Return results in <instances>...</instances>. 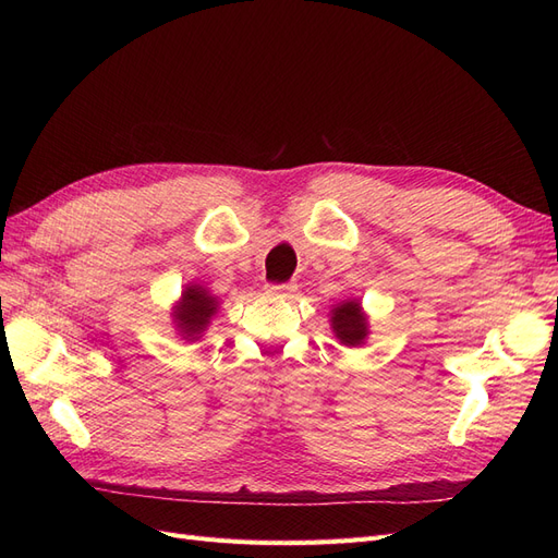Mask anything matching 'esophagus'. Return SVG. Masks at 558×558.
<instances>
[{
  "instance_id": "34e87169",
  "label": "esophagus",
  "mask_w": 558,
  "mask_h": 558,
  "mask_svg": "<svg viewBox=\"0 0 558 558\" xmlns=\"http://www.w3.org/2000/svg\"><path fill=\"white\" fill-rule=\"evenodd\" d=\"M295 289H298L295 283H269L267 286V295L286 300V298H291L295 293Z\"/></svg>"
}]
</instances>
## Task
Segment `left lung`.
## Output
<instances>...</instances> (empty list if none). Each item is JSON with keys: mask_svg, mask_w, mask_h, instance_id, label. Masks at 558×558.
Instances as JSON below:
<instances>
[{"mask_svg": "<svg viewBox=\"0 0 558 558\" xmlns=\"http://www.w3.org/2000/svg\"><path fill=\"white\" fill-rule=\"evenodd\" d=\"M330 330L344 347H363L369 335V320L359 298H347L330 310Z\"/></svg>", "mask_w": 558, "mask_h": 558, "instance_id": "1", "label": "left lung"}]
</instances>
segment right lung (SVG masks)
I'll use <instances>...</instances> for the list:
<instances>
[{"mask_svg":"<svg viewBox=\"0 0 558 558\" xmlns=\"http://www.w3.org/2000/svg\"><path fill=\"white\" fill-rule=\"evenodd\" d=\"M221 300H218L207 286L185 283L179 300L172 307V326L183 342H197L209 330L211 318L216 316Z\"/></svg>","mask_w":558,"mask_h":558,"instance_id":"1","label":"right lung"}]
</instances>
